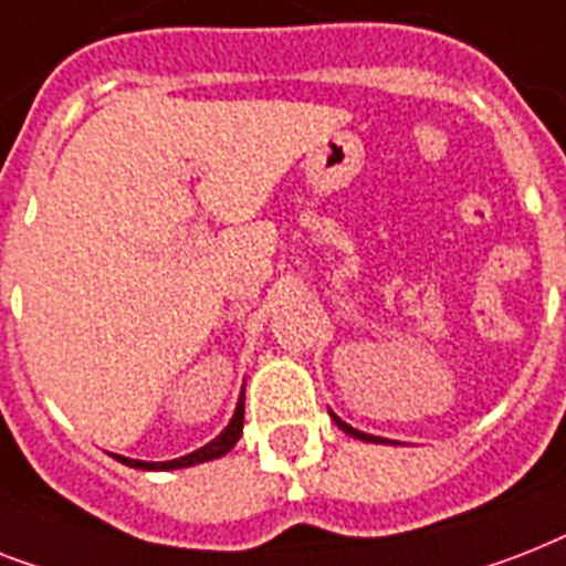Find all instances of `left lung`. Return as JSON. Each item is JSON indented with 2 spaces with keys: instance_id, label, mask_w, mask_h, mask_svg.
<instances>
[{
  "instance_id": "obj_1",
  "label": "left lung",
  "mask_w": 566,
  "mask_h": 566,
  "mask_svg": "<svg viewBox=\"0 0 566 566\" xmlns=\"http://www.w3.org/2000/svg\"><path fill=\"white\" fill-rule=\"evenodd\" d=\"M332 420L337 422V429H344L346 434H353V438H358V440H370V443H387L385 438H376V434H364V431L353 429V426H349V422L340 420V417H337V413H332Z\"/></svg>"
}]
</instances>
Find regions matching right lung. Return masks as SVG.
I'll use <instances>...</instances> for the list:
<instances>
[{"label":"right lung","mask_w":566,"mask_h":566,"mask_svg":"<svg viewBox=\"0 0 566 566\" xmlns=\"http://www.w3.org/2000/svg\"><path fill=\"white\" fill-rule=\"evenodd\" d=\"M243 434V396H240L238 408H234V417L229 420V426L211 440V443H205L202 449H196L190 455H181V458H172V461H135V458H126V455H114L119 464L126 467H135V470H181V467H193V464H202V461H213V458L226 455L234 443L240 440Z\"/></svg>","instance_id":"right-lung-1"}]
</instances>
